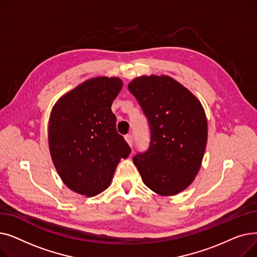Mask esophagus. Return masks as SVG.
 Segmentation results:
<instances>
[{"mask_svg":"<svg viewBox=\"0 0 257 257\" xmlns=\"http://www.w3.org/2000/svg\"><path fill=\"white\" fill-rule=\"evenodd\" d=\"M125 140H126L127 144L132 148V145H133V138H132V136H126Z\"/></svg>","mask_w":257,"mask_h":257,"instance_id":"1","label":"esophagus"}]
</instances>
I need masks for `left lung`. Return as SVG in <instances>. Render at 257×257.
<instances>
[{
	"mask_svg": "<svg viewBox=\"0 0 257 257\" xmlns=\"http://www.w3.org/2000/svg\"><path fill=\"white\" fill-rule=\"evenodd\" d=\"M128 89L149 120V150L133 158L144 183L160 196H174L195 180L207 144V118L195 94L166 75L141 76Z\"/></svg>",
	"mask_w": 257,
	"mask_h": 257,
	"instance_id": "8db88e82",
	"label": "left lung"
}]
</instances>
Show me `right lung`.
Here are the masks:
<instances>
[{
    "instance_id": "obj_1",
    "label": "right lung",
    "mask_w": 257,
    "mask_h": 257,
    "mask_svg": "<svg viewBox=\"0 0 257 257\" xmlns=\"http://www.w3.org/2000/svg\"><path fill=\"white\" fill-rule=\"evenodd\" d=\"M123 87L117 77H94L60 97L48 125L49 149L62 182L93 197L110 185L130 147L116 131L111 104Z\"/></svg>"
}]
</instances>
